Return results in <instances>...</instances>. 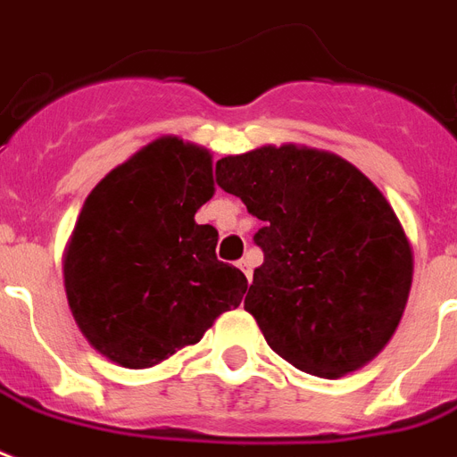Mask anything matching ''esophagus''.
Instances as JSON below:
<instances>
[{"label": "esophagus", "instance_id": "esophagus-1", "mask_svg": "<svg viewBox=\"0 0 457 457\" xmlns=\"http://www.w3.org/2000/svg\"><path fill=\"white\" fill-rule=\"evenodd\" d=\"M237 266L242 268V273L246 275V280L252 283V278H253V259H252V253H246V256H244V259L239 261Z\"/></svg>", "mask_w": 457, "mask_h": 457}]
</instances>
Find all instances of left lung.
I'll list each match as a JSON object with an SVG mask.
<instances>
[{
  "instance_id": "left-lung-1",
  "label": "left lung",
  "mask_w": 457,
  "mask_h": 457,
  "mask_svg": "<svg viewBox=\"0 0 457 457\" xmlns=\"http://www.w3.org/2000/svg\"><path fill=\"white\" fill-rule=\"evenodd\" d=\"M215 182L263 220L244 309L270 350L321 378L374 360L412 285V249L381 191L347 160L292 144L218 160Z\"/></svg>"
}]
</instances>
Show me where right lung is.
Wrapping results in <instances>:
<instances>
[{"label":"right lung","mask_w":457,"mask_h":457,"mask_svg":"<svg viewBox=\"0 0 457 457\" xmlns=\"http://www.w3.org/2000/svg\"><path fill=\"white\" fill-rule=\"evenodd\" d=\"M213 160L174 136L104 177L64 256L69 306L88 343L127 369L160 364L237 309L246 275L215 256L194 215L213 196Z\"/></svg>","instance_id":"obj_1"}]
</instances>
